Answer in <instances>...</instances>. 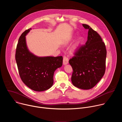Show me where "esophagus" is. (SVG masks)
Returning <instances> with one entry per match:
<instances>
[{
    "mask_svg": "<svg viewBox=\"0 0 122 122\" xmlns=\"http://www.w3.org/2000/svg\"><path fill=\"white\" fill-rule=\"evenodd\" d=\"M68 63V59L66 56L63 57V64L66 65Z\"/></svg>",
    "mask_w": 122,
    "mask_h": 122,
    "instance_id": "34e87169",
    "label": "esophagus"
}]
</instances>
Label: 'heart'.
<instances>
[{"label":"heart","instance_id":"b5f03b06","mask_svg":"<svg viewBox=\"0 0 122 122\" xmlns=\"http://www.w3.org/2000/svg\"><path fill=\"white\" fill-rule=\"evenodd\" d=\"M82 38L80 37V38H78L77 41H76V42L75 43V44H74V45L73 46V47H72V48L71 49V52H72V53H73V52L77 50L78 47H79V45L81 43V42H82Z\"/></svg>","mask_w":122,"mask_h":122}]
</instances>
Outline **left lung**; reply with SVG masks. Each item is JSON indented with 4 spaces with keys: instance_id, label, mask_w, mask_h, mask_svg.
<instances>
[{
    "instance_id": "left-lung-1",
    "label": "left lung",
    "mask_w": 122,
    "mask_h": 122,
    "mask_svg": "<svg viewBox=\"0 0 122 122\" xmlns=\"http://www.w3.org/2000/svg\"><path fill=\"white\" fill-rule=\"evenodd\" d=\"M88 29L87 41L74 53L69 60L73 69L71 81L77 88L88 90L92 88L105 74L107 51L99 35L90 26L82 24Z\"/></svg>"
}]
</instances>
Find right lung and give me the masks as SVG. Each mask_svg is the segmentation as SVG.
<instances>
[{
  "mask_svg": "<svg viewBox=\"0 0 122 122\" xmlns=\"http://www.w3.org/2000/svg\"><path fill=\"white\" fill-rule=\"evenodd\" d=\"M31 28L24 31L17 43L15 59L23 82L31 89L43 91L52 86L56 69L62 66V56L38 57L27 49L25 36Z\"/></svg>",
  "mask_w": 122,
  "mask_h": 122,
  "instance_id": "obj_1",
  "label": "right lung"
}]
</instances>
